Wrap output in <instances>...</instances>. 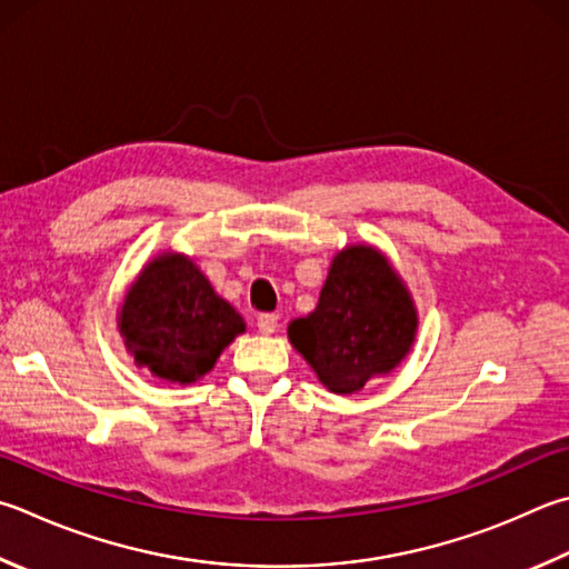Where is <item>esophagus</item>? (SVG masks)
I'll list each match as a JSON object with an SVG mask.
<instances>
[{"label": "esophagus", "instance_id": "34e87169", "mask_svg": "<svg viewBox=\"0 0 569 569\" xmlns=\"http://www.w3.org/2000/svg\"><path fill=\"white\" fill-rule=\"evenodd\" d=\"M256 326L263 336H271V333H276V328H278V316L276 313H261L256 318Z\"/></svg>", "mask_w": 569, "mask_h": 569}]
</instances>
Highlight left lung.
I'll list each match as a JSON object with an SVG mask.
<instances>
[{
    "label": "left lung",
    "mask_w": 569,
    "mask_h": 569,
    "mask_svg": "<svg viewBox=\"0 0 569 569\" xmlns=\"http://www.w3.org/2000/svg\"><path fill=\"white\" fill-rule=\"evenodd\" d=\"M416 328L410 293L386 256L350 246L333 258L316 311L293 320L288 338L320 383L350 396L406 358Z\"/></svg>",
    "instance_id": "8db88e82"
}]
</instances>
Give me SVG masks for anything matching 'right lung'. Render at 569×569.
Instances as JSON below:
<instances>
[{"label": "right lung", "instance_id": "1", "mask_svg": "<svg viewBox=\"0 0 569 569\" xmlns=\"http://www.w3.org/2000/svg\"><path fill=\"white\" fill-rule=\"evenodd\" d=\"M121 333L139 366L171 383H193L246 323L189 258L167 253L143 268L121 308Z\"/></svg>", "mask_w": 569, "mask_h": 569}]
</instances>
